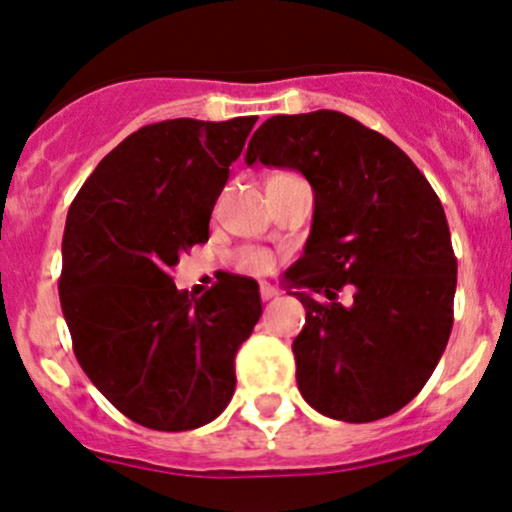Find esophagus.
Here are the masks:
<instances>
[{
	"instance_id": "esophagus-1",
	"label": "esophagus",
	"mask_w": 512,
	"mask_h": 512,
	"mask_svg": "<svg viewBox=\"0 0 512 512\" xmlns=\"http://www.w3.org/2000/svg\"><path fill=\"white\" fill-rule=\"evenodd\" d=\"M277 287H272L270 282H260V297L265 299V301H270V299H274L277 297Z\"/></svg>"
}]
</instances>
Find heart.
I'll list each match as a JSON object with an SVG mask.
<instances>
[{"label":"heart","mask_w":512,"mask_h":512,"mask_svg":"<svg viewBox=\"0 0 512 512\" xmlns=\"http://www.w3.org/2000/svg\"><path fill=\"white\" fill-rule=\"evenodd\" d=\"M240 270L252 272V274H267L274 267V255L270 250H262V247H250V250H242L238 257Z\"/></svg>","instance_id":"obj_1"}]
</instances>
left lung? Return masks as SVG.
<instances>
[{
  "mask_svg": "<svg viewBox=\"0 0 512 512\" xmlns=\"http://www.w3.org/2000/svg\"><path fill=\"white\" fill-rule=\"evenodd\" d=\"M245 161L294 169L314 188L304 255L284 274L306 309L292 346L301 397L343 422L402 410L454 324L456 257L434 188L397 144L333 110L270 117Z\"/></svg>",
  "mask_w": 512,
  "mask_h": 512,
  "instance_id": "left-lung-1",
  "label": "left lung"
}]
</instances>
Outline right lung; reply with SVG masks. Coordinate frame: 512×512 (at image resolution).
Here are the masks:
<instances>
[{"label":"right lung","instance_id":"right-lung-1","mask_svg":"<svg viewBox=\"0 0 512 512\" xmlns=\"http://www.w3.org/2000/svg\"><path fill=\"white\" fill-rule=\"evenodd\" d=\"M255 122L179 117L137 129L95 166L68 211L58 294L75 358L142 427H203L235 392V353L262 316L260 287L230 274L193 299L169 272L208 240Z\"/></svg>","mask_w":512,"mask_h":512}]
</instances>
